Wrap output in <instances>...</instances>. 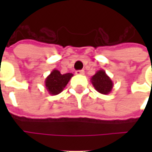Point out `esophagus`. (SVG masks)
I'll use <instances>...</instances> for the list:
<instances>
[{"mask_svg": "<svg viewBox=\"0 0 152 152\" xmlns=\"http://www.w3.org/2000/svg\"><path fill=\"white\" fill-rule=\"evenodd\" d=\"M76 74H85V71L84 70H78V71H76Z\"/></svg>", "mask_w": 152, "mask_h": 152, "instance_id": "esophagus-1", "label": "esophagus"}]
</instances>
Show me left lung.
I'll return each mask as SVG.
<instances>
[{
    "instance_id": "left-lung-1",
    "label": "left lung",
    "mask_w": 152,
    "mask_h": 152,
    "mask_svg": "<svg viewBox=\"0 0 152 152\" xmlns=\"http://www.w3.org/2000/svg\"><path fill=\"white\" fill-rule=\"evenodd\" d=\"M91 80L95 89L101 94L107 95L113 90V83L112 79L106 73V71L102 69L97 71L95 75L91 77Z\"/></svg>"
}]
</instances>
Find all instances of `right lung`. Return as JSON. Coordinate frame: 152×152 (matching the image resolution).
Instances as JSON below:
<instances>
[{
	"mask_svg": "<svg viewBox=\"0 0 152 152\" xmlns=\"http://www.w3.org/2000/svg\"><path fill=\"white\" fill-rule=\"evenodd\" d=\"M73 76V73H67L61 74L60 71L53 69L45 80V88L48 93L52 96H56L61 93Z\"/></svg>",
	"mask_w": 152,
	"mask_h": 152,
	"instance_id": "1",
	"label": "right lung"
}]
</instances>
